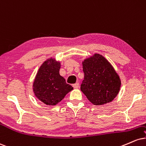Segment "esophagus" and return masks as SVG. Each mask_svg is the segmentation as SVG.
<instances>
[{
	"label": "esophagus",
	"mask_w": 146,
	"mask_h": 146,
	"mask_svg": "<svg viewBox=\"0 0 146 146\" xmlns=\"http://www.w3.org/2000/svg\"><path fill=\"white\" fill-rule=\"evenodd\" d=\"M73 87H74V88H75V89L78 88V87H79V83H76L75 84H74Z\"/></svg>",
	"instance_id": "34e87169"
}]
</instances>
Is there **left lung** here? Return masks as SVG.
I'll list each match as a JSON object with an SVG mask.
<instances>
[{
	"label": "left lung",
	"mask_w": 146,
	"mask_h": 146,
	"mask_svg": "<svg viewBox=\"0 0 146 146\" xmlns=\"http://www.w3.org/2000/svg\"><path fill=\"white\" fill-rule=\"evenodd\" d=\"M84 80L80 90L94 105L109 103L117 96L121 80L103 56L94 54L83 61Z\"/></svg>",
	"instance_id": "left-lung-1"
}]
</instances>
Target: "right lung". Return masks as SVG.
Returning a JSON list of instances; mask_svg holds the SVG:
<instances>
[{"label": "right lung", "mask_w": 146, "mask_h": 146, "mask_svg": "<svg viewBox=\"0 0 146 146\" xmlns=\"http://www.w3.org/2000/svg\"><path fill=\"white\" fill-rule=\"evenodd\" d=\"M61 63L50 58L42 63L33 84L35 96L46 105L54 106L61 101L73 87L59 74Z\"/></svg>", "instance_id": "right-lung-1"}]
</instances>
